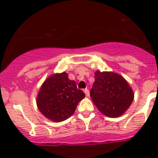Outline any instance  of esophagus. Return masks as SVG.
I'll list each match as a JSON object with an SVG mask.
<instances>
[{
	"label": "esophagus",
	"mask_w": 158,
	"mask_h": 158,
	"mask_svg": "<svg viewBox=\"0 0 158 158\" xmlns=\"http://www.w3.org/2000/svg\"><path fill=\"white\" fill-rule=\"evenodd\" d=\"M84 92H85V94H86V97H89V91L88 89H84Z\"/></svg>",
	"instance_id": "1"
}]
</instances>
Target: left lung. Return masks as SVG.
<instances>
[{
  "mask_svg": "<svg viewBox=\"0 0 158 158\" xmlns=\"http://www.w3.org/2000/svg\"><path fill=\"white\" fill-rule=\"evenodd\" d=\"M94 78L90 97L98 110L109 117L123 115L134 99V93L127 81L111 72L97 71Z\"/></svg>",
  "mask_w": 158,
  "mask_h": 158,
  "instance_id": "1",
  "label": "left lung"
}]
</instances>
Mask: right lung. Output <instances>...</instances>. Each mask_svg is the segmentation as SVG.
<instances>
[{"mask_svg": "<svg viewBox=\"0 0 158 158\" xmlns=\"http://www.w3.org/2000/svg\"><path fill=\"white\" fill-rule=\"evenodd\" d=\"M85 94L70 80L66 72L53 74L40 88L37 97V106L41 113L52 121L61 122L69 119Z\"/></svg>", "mask_w": 158, "mask_h": 158, "instance_id": "1", "label": "right lung"}]
</instances>
